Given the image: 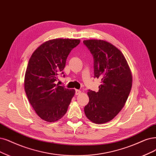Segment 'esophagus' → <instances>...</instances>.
I'll return each mask as SVG.
<instances>
[{
  "label": "esophagus",
  "instance_id": "esophagus-1",
  "mask_svg": "<svg viewBox=\"0 0 156 156\" xmlns=\"http://www.w3.org/2000/svg\"><path fill=\"white\" fill-rule=\"evenodd\" d=\"M82 93V91L80 90H76V91H75V94L76 95H80V94Z\"/></svg>",
  "mask_w": 156,
  "mask_h": 156
}]
</instances>
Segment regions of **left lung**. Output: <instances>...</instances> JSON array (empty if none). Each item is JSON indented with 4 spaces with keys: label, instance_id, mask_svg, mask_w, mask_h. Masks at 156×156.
<instances>
[{
    "label": "left lung",
    "instance_id": "obj_1",
    "mask_svg": "<svg viewBox=\"0 0 156 156\" xmlns=\"http://www.w3.org/2000/svg\"><path fill=\"white\" fill-rule=\"evenodd\" d=\"M83 42L93 56L94 76L101 79L98 92L87 93L89 101L84 112L93 123H105L125 105L132 88V73L122 51L111 43L98 39Z\"/></svg>",
    "mask_w": 156,
    "mask_h": 156
}]
</instances>
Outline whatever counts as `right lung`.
Returning a JSON list of instances; mask_svg holds the SVG:
<instances>
[{
	"instance_id": "right-lung-1",
	"label": "right lung",
	"mask_w": 156,
	"mask_h": 156,
	"mask_svg": "<svg viewBox=\"0 0 156 156\" xmlns=\"http://www.w3.org/2000/svg\"><path fill=\"white\" fill-rule=\"evenodd\" d=\"M80 42V39L49 40L40 45L29 60L24 76L26 94L34 111L45 122H55L64 116L75 94L74 89L56 85L55 81L58 74H63L69 54Z\"/></svg>"
}]
</instances>
